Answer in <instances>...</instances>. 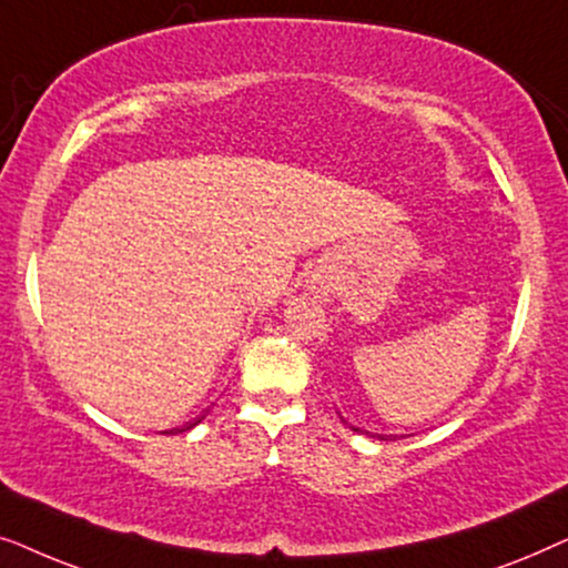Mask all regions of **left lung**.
Returning <instances> with one entry per match:
<instances>
[{"label":"left lung","instance_id":"1","mask_svg":"<svg viewBox=\"0 0 568 568\" xmlns=\"http://www.w3.org/2000/svg\"><path fill=\"white\" fill-rule=\"evenodd\" d=\"M352 432H362V429H359V426H352ZM367 434H369V437H377V439H385V442L387 439H398L395 434H372V432H367Z\"/></svg>","mask_w":568,"mask_h":568}]
</instances>
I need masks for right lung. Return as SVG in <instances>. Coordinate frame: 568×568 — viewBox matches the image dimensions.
<instances>
[{"label": "right lung", "mask_w": 568, "mask_h": 568, "mask_svg": "<svg viewBox=\"0 0 568 568\" xmlns=\"http://www.w3.org/2000/svg\"><path fill=\"white\" fill-rule=\"evenodd\" d=\"M204 416H206V414H201L199 418H193V422L183 424V426H178V429H168V432H162V434H181V432H189V429H193V426H196V424L204 422Z\"/></svg>", "instance_id": "1"}]
</instances>
